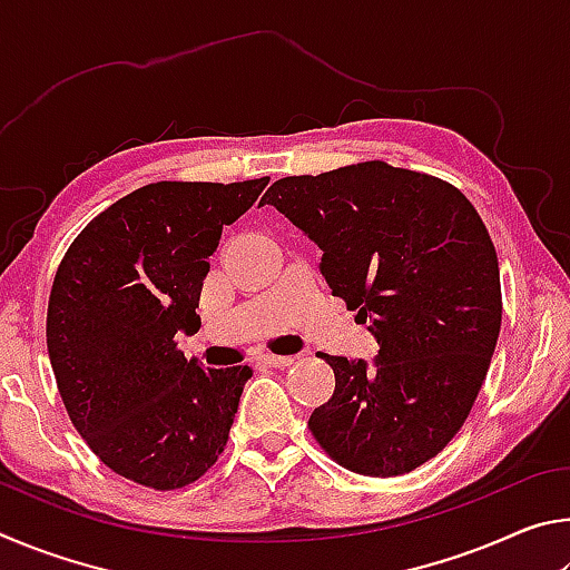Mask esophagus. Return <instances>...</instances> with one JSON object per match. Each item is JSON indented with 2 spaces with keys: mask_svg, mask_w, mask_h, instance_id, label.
<instances>
[{
  "mask_svg": "<svg viewBox=\"0 0 570 570\" xmlns=\"http://www.w3.org/2000/svg\"><path fill=\"white\" fill-rule=\"evenodd\" d=\"M258 362L266 364V366H288V364H294V356H284V354H262V356H258Z\"/></svg>",
  "mask_w": 570,
  "mask_h": 570,
  "instance_id": "obj_1",
  "label": "esophagus"
}]
</instances>
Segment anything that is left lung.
<instances>
[{"label": "left lung", "instance_id": "obj_1", "mask_svg": "<svg viewBox=\"0 0 570 570\" xmlns=\"http://www.w3.org/2000/svg\"><path fill=\"white\" fill-rule=\"evenodd\" d=\"M320 246L334 296L370 324L374 366L322 354L332 400L308 430L342 468L404 475L458 435L495 352V246L462 193L382 160L276 180L262 198Z\"/></svg>", "mask_w": 570, "mask_h": 570}]
</instances>
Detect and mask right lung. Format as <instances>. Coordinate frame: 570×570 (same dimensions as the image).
Here are the masks:
<instances>
[{"label": "right lung", "mask_w": 570, "mask_h": 570, "mask_svg": "<svg viewBox=\"0 0 570 570\" xmlns=\"http://www.w3.org/2000/svg\"><path fill=\"white\" fill-rule=\"evenodd\" d=\"M266 186L150 183L67 248L47 306V352L75 430L118 475L176 490L224 452L254 372L204 370L176 334L200 330L208 256Z\"/></svg>", "instance_id": "1"}]
</instances>
